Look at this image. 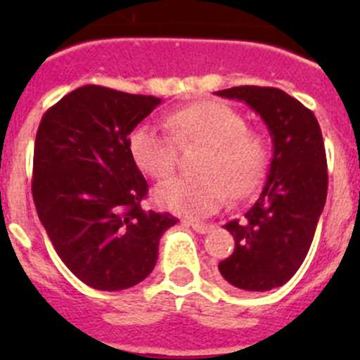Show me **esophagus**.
Segmentation results:
<instances>
[{
	"label": "esophagus",
	"instance_id": "1",
	"mask_svg": "<svg viewBox=\"0 0 360 360\" xmlns=\"http://www.w3.org/2000/svg\"><path fill=\"white\" fill-rule=\"evenodd\" d=\"M184 224H186V226L193 228V230L197 231V233H207V231H210V228H212V224L193 223V221H184Z\"/></svg>",
	"mask_w": 360,
	"mask_h": 360
}]
</instances>
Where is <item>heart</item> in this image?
I'll return each instance as SVG.
<instances>
[{
  "label": "heart",
  "instance_id": "1",
  "mask_svg": "<svg viewBox=\"0 0 360 360\" xmlns=\"http://www.w3.org/2000/svg\"><path fill=\"white\" fill-rule=\"evenodd\" d=\"M169 134L151 123H141L129 136V153L137 169L155 179L176 167L177 143L202 146L197 176H176L155 190L158 205L176 214L205 217L219 210L230 193L249 197L259 188L270 162L264 134L248 129L244 115L216 101H202L170 112Z\"/></svg>",
  "mask_w": 360,
  "mask_h": 360
}]
</instances>
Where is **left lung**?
Masks as SVG:
<instances>
[{
  "instance_id": "8db88e82",
  "label": "left lung",
  "mask_w": 360,
  "mask_h": 360,
  "mask_svg": "<svg viewBox=\"0 0 360 360\" xmlns=\"http://www.w3.org/2000/svg\"><path fill=\"white\" fill-rule=\"evenodd\" d=\"M216 96L237 99L261 116L274 144L266 183L244 217L224 224L235 249L219 263L238 291L281 288L307 257L328 197V162L317 118L274 86H233Z\"/></svg>"
}]
</instances>
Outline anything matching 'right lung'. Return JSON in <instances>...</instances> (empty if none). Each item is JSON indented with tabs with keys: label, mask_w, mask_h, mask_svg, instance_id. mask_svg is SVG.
Returning a JSON list of instances; mask_svg holds the SVG:
<instances>
[{
	"label": "right lung",
	"mask_w": 360,
	"mask_h": 360,
	"mask_svg": "<svg viewBox=\"0 0 360 360\" xmlns=\"http://www.w3.org/2000/svg\"><path fill=\"white\" fill-rule=\"evenodd\" d=\"M162 99L99 85L72 90L43 115L32 198L64 264L86 285L122 291L153 271L162 235L177 219L144 210L148 183L129 136Z\"/></svg>",
	"instance_id": "obj_1"
}]
</instances>
